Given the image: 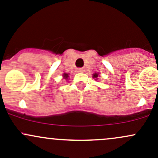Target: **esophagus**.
Listing matches in <instances>:
<instances>
[{"label": "esophagus", "mask_w": 158, "mask_h": 158, "mask_svg": "<svg viewBox=\"0 0 158 158\" xmlns=\"http://www.w3.org/2000/svg\"><path fill=\"white\" fill-rule=\"evenodd\" d=\"M77 72H79V73H84L85 69L84 68H79V69H77Z\"/></svg>", "instance_id": "obj_1"}]
</instances>
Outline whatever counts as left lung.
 Listing matches in <instances>:
<instances>
[{"mask_svg": "<svg viewBox=\"0 0 158 158\" xmlns=\"http://www.w3.org/2000/svg\"><path fill=\"white\" fill-rule=\"evenodd\" d=\"M98 73H94V74H93V76H92V77H93V78H95V79H97V78H98Z\"/></svg>", "mask_w": 158, "mask_h": 158, "instance_id": "8db88e82", "label": "left lung"}]
</instances>
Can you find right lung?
Instances as JSON below:
<instances>
[{"label":"right lung","instance_id":"right-lung-1","mask_svg":"<svg viewBox=\"0 0 158 158\" xmlns=\"http://www.w3.org/2000/svg\"><path fill=\"white\" fill-rule=\"evenodd\" d=\"M63 78H64V79H67L68 77H69V74H67V73H64V74L63 75Z\"/></svg>","mask_w":158,"mask_h":158}]
</instances>
